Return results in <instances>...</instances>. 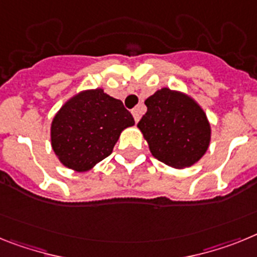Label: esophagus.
<instances>
[{
	"instance_id": "obj_1",
	"label": "esophagus",
	"mask_w": 257,
	"mask_h": 257,
	"mask_svg": "<svg viewBox=\"0 0 257 257\" xmlns=\"http://www.w3.org/2000/svg\"><path fill=\"white\" fill-rule=\"evenodd\" d=\"M132 115H133V117H135L136 122L140 121V119H141V111H140V107H137V108H135V110L132 111Z\"/></svg>"
}]
</instances>
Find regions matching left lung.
I'll return each mask as SVG.
<instances>
[{
    "instance_id": "obj_1",
    "label": "left lung",
    "mask_w": 257,
    "mask_h": 257,
    "mask_svg": "<svg viewBox=\"0 0 257 257\" xmlns=\"http://www.w3.org/2000/svg\"><path fill=\"white\" fill-rule=\"evenodd\" d=\"M137 124L154 158L176 169L199 162L211 144V124L200 104L180 90L162 88L145 101Z\"/></svg>"
}]
</instances>
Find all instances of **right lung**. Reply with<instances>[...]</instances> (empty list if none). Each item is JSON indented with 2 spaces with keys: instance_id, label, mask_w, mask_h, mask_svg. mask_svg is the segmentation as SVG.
I'll list each match as a JSON object with an SVG mask.
<instances>
[{
  "instance_id": "obj_1",
  "label": "right lung",
  "mask_w": 257,
  "mask_h": 257,
  "mask_svg": "<svg viewBox=\"0 0 257 257\" xmlns=\"http://www.w3.org/2000/svg\"><path fill=\"white\" fill-rule=\"evenodd\" d=\"M135 119L120 99L102 88L85 89L68 99L53 117L50 141L66 168L86 172L107 158Z\"/></svg>"
}]
</instances>
